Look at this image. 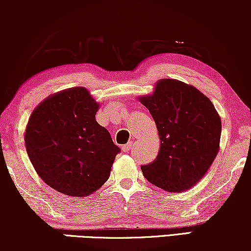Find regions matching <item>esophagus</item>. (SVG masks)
I'll list each match as a JSON object with an SVG mask.
<instances>
[{
    "instance_id": "esophagus-1",
    "label": "esophagus",
    "mask_w": 251,
    "mask_h": 251,
    "mask_svg": "<svg viewBox=\"0 0 251 251\" xmlns=\"http://www.w3.org/2000/svg\"><path fill=\"white\" fill-rule=\"evenodd\" d=\"M131 149H132V144L131 143H128V144H126V145L122 146V151L125 153H128Z\"/></svg>"
}]
</instances>
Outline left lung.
<instances>
[{
    "label": "left lung",
    "instance_id": "obj_1",
    "mask_svg": "<svg viewBox=\"0 0 251 251\" xmlns=\"http://www.w3.org/2000/svg\"><path fill=\"white\" fill-rule=\"evenodd\" d=\"M139 101L159 131L156 159L142 166L151 184L168 192H184L201 180L217 156L222 121L214 104L193 85L174 78L157 81L152 95Z\"/></svg>",
    "mask_w": 251,
    "mask_h": 251
}]
</instances>
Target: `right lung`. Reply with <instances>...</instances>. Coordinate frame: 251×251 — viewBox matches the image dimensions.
Segmentation results:
<instances>
[{
    "label": "right lung",
    "mask_w": 251,
    "mask_h": 251,
    "mask_svg": "<svg viewBox=\"0 0 251 251\" xmlns=\"http://www.w3.org/2000/svg\"><path fill=\"white\" fill-rule=\"evenodd\" d=\"M99 102L75 87L44 99L34 108L25 146L34 169L53 190L84 198L108 179L120 149L96 121Z\"/></svg>",
    "instance_id": "obj_1"
}]
</instances>
